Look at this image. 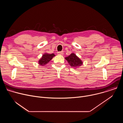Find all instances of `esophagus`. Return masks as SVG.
<instances>
[{"mask_svg":"<svg viewBox=\"0 0 123 123\" xmlns=\"http://www.w3.org/2000/svg\"><path fill=\"white\" fill-rule=\"evenodd\" d=\"M63 51H59V52H57V55H63Z\"/></svg>","mask_w":123,"mask_h":123,"instance_id":"1","label":"esophagus"}]
</instances>
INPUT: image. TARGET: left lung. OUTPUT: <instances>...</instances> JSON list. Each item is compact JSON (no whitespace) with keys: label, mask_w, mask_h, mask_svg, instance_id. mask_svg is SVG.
Here are the masks:
<instances>
[{"label":"left lung","mask_w":123,"mask_h":123,"mask_svg":"<svg viewBox=\"0 0 123 123\" xmlns=\"http://www.w3.org/2000/svg\"><path fill=\"white\" fill-rule=\"evenodd\" d=\"M65 59L71 67L75 69L79 68L83 64V61L74 53H72L69 56L66 57Z\"/></svg>","instance_id":"left-lung-1"}]
</instances>
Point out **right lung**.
Here are the masks:
<instances>
[{"label": "right lung", "instance_id": "1", "mask_svg": "<svg viewBox=\"0 0 123 123\" xmlns=\"http://www.w3.org/2000/svg\"><path fill=\"white\" fill-rule=\"evenodd\" d=\"M55 56V55L54 54H49L47 53V52H45L43 55L40 59H39L38 63L40 66H45Z\"/></svg>", "mask_w": 123, "mask_h": 123}]
</instances>
